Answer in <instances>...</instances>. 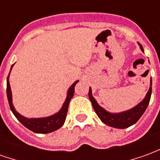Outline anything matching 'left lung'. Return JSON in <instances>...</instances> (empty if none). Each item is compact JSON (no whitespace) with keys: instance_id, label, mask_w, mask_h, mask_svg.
Returning a JSON list of instances; mask_svg holds the SVG:
<instances>
[{"instance_id":"1","label":"left lung","mask_w":160,"mask_h":160,"mask_svg":"<svg viewBox=\"0 0 160 160\" xmlns=\"http://www.w3.org/2000/svg\"><path fill=\"white\" fill-rule=\"evenodd\" d=\"M139 43V42H138ZM141 49L144 52V49L142 48L141 44L139 43ZM152 94V79L150 81V87L148 90V93L146 95V97L143 100L141 101V103L132 108L130 110L126 111H122L120 113H111L109 111H105L104 108H102L98 104L96 99L94 98L92 94V89L89 88V92H88V96L90 98L92 104L93 106V109L98 117L100 118V120L106 124L108 126L111 127L117 128H126L132 126L137 122L141 117L143 115V113L146 111V109L148 108L149 101L151 98Z\"/></svg>"}]
</instances>
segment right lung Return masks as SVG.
Instances as JSON below:
<instances>
[{"mask_svg":"<svg viewBox=\"0 0 160 160\" xmlns=\"http://www.w3.org/2000/svg\"><path fill=\"white\" fill-rule=\"evenodd\" d=\"M13 67V64L11 67V69ZM10 69V72H11ZM9 72V74H10ZM9 74L7 79V95H8V100L9 106L11 111L15 116L16 118L21 122V123L27 128L28 129L32 130L34 133H38V134H48L53 131L57 130L58 128L62 126L64 124V122L66 120L67 113H68V104L71 100V98H73V93H74V87L79 80H76L74 83L69 87V89L68 91V94H67L66 100L63 104L62 107L60 110L57 113L52 115L50 117H47V118H27L23 117L19 114V112H17L16 110L13 107L12 100V91H11V87H10V83H9Z\"/></svg>","mask_w":160,"mask_h":160,"instance_id":"add662e5","label":"right lung"}]
</instances>
